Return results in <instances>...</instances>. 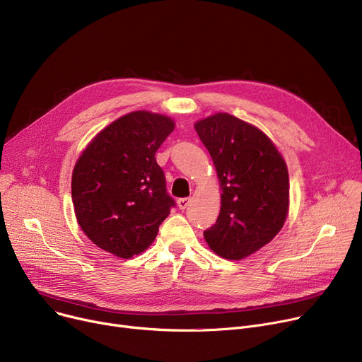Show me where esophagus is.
Instances as JSON below:
<instances>
[{"label": "esophagus", "instance_id": "obj_1", "mask_svg": "<svg viewBox=\"0 0 362 362\" xmlns=\"http://www.w3.org/2000/svg\"><path fill=\"white\" fill-rule=\"evenodd\" d=\"M189 204H190V198H180V199H177V206H179L180 209L187 208Z\"/></svg>", "mask_w": 362, "mask_h": 362}]
</instances>
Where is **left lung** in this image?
I'll return each mask as SVG.
<instances>
[{
    "label": "left lung",
    "instance_id": "obj_1",
    "mask_svg": "<svg viewBox=\"0 0 362 362\" xmlns=\"http://www.w3.org/2000/svg\"><path fill=\"white\" fill-rule=\"evenodd\" d=\"M221 185V209L204 231L211 250L240 260L257 252L282 228L290 204L286 164L256 127L228 113L195 124Z\"/></svg>",
    "mask_w": 362,
    "mask_h": 362
}]
</instances>
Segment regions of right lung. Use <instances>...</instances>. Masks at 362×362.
Here are the masks:
<instances>
[{
  "label": "right lung",
  "instance_id": "add662e5",
  "mask_svg": "<svg viewBox=\"0 0 362 362\" xmlns=\"http://www.w3.org/2000/svg\"><path fill=\"white\" fill-rule=\"evenodd\" d=\"M175 129L164 115L138 110L94 136L71 180L77 221L91 242L122 259L146 250L176 205L156 153Z\"/></svg>",
  "mask_w": 362,
  "mask_h": 362
}]
</instances>
